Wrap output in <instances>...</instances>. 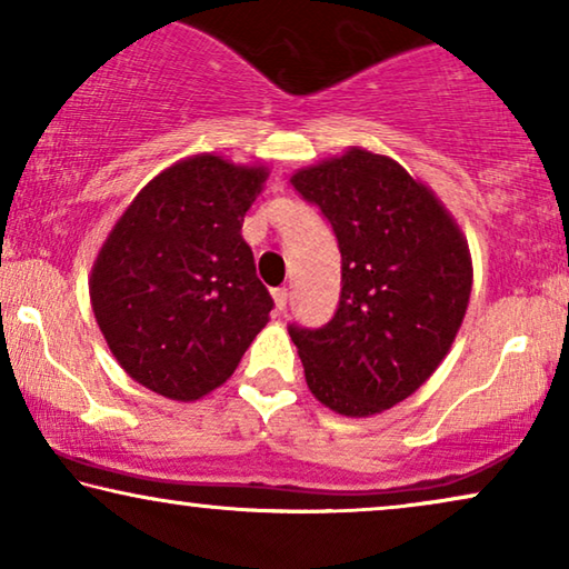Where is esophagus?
<instances>
[{
  "instance_id": "obj_1",
  "label": "esophagus",
  "mask_w": 569,
  "mask_h": 569,
  "mask_svg": "<svg viewBox=\"0 0 569 569\" xmlns=\"http://www.w3.org/2000/svg\"><path fill=\"white\" fill-rule=\"evenodd\" d=\"M271 295H274V306L279 313L287 308V300H290V292H287V287H277V290H271Z\"/></svg>"
}]
</instances>
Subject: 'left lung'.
Instances as JSON below:
<instances>
[{
	"mask_svg": "<svg viewBox=\"0 0 569 569\" xmlns=\"http://www.w3.org/2000/svg\"><path fill=\"white\" fill-rule=\"evenodd\" d=\"M292 186L341 253L331 321L287 326L308 388L339 415H378L415 393L453 345L471 295L469 248L432 191L383 154L349 150Z\"/></svg>",
	"mask_w": 569,
	"mask_h": 569,
	"instance_id": "obj_1",
	"label": "left lung"
}]
</instances>
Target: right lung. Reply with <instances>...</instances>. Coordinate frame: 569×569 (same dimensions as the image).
Instances as JSON below:
<instances>
[{"label":"right lung","mask_w":569,"mask_h":569,"mask_svg":"<svg viewBox=\"0 0 569 569\" xmlns=\"http://www.w3.org/2000/svg\"><path fill=\"white\" fill-rule=\"evenodd\" d=\"M267 173L197 154L152 178L108 236L90 300L137 383L197 401L238 368L274 300L240 236Z\"/></svg>","instance_id":"1"}]
</instances>
